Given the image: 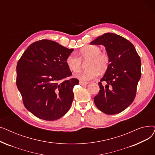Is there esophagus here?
<instances>
[{"label": "esophagus", "instance_id": "34e87169", "mask_svg": "<svg viewBox=\"0 0 155 155\" xmlns=\"http://www.w3.org/2000/svg\"><path fill=\"white\" fill-rule=\"evenodd\" d=\"M79 84H80V85H81L84 86V85H87V84H88L89 83H88V82H82V81H80Z\"/></svg>", "mask_w": 155, "mask_h": 155}]
</instances>
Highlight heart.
Here are the masks:
<instances>
[{
	"label": "heart",
	"mask_w": 155,
	"mask_h": 155,
	"mask_svg": "<svg viewBox=\"0 0 155 155\" xmlns=\"http://www.w3.org/2000/svg\"><path fill=\"white\" fill-rule=\"evenodd\" d=\"M78 56L70 54L66 59V64L71 71H78L82 66V61H87V69L75 74V77L82 81H88L96 78L99 73H104L110 63V57L108 54L101 52L99 47L89 45L84 47L80 50Z\"/></svg>",
	"instance_id": "obj_1"
}]
</instances>
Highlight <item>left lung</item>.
I'll list each match as a JSON object with an SVG mask.
<instances>
[{
    "instance_id": "left-lung-1",
    "label": "left lung",
    "mask_w": 155,
    "mask_h": 155,
    "mask_svg": "<svg viewBox=\"0 0 155 155\" xmlns=\"http://www.w3.org/2000/svg\"><path fill=\"white\" fill-rule=\"evenodd\" d=\"M91 44L103 45L110 57L108 69L98 83L100 90L94 103L107 115L119 113L135 99L141 76L140 57L130 41L115 33H104Z\"/></svg>"
}]
</instances>
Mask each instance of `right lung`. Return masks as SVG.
<instances>
[{"instance_id":"right-lung-1","label":"right lung","mask_w":155,"mask_h":155,"mask_svg":"<svg viewBox=\"0 0 155 155\" xmlns=\"http://www.w3.org/2000/svg\"><path fill=\"white\" fill-rule=\"evenodd\" d=\"M74 49L52 40L43 39L32 43L17 63L16 85L25 107L44 120L59 119L72 104L77 78L66 80L72 73L66 59Z\"/></svg>"}]
</instances>
